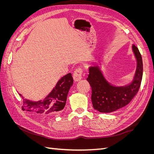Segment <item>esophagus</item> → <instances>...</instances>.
<instances>
[{"instance_id":"esophagus-1","label":"esophagus","mask_w":154,"mask_h":154,"mask_svg":"<svg viewBox=\"0 0 154 154\" xmlns=\"http://www.w3.org/2000/svg\"><path fill=\"white\" fill-rule=\"evenodd\" d=\"M83 74V69L81 67L77 68L73 73V79L75 82L80 81L82 78Z\"/></svg>"}]
</instances>
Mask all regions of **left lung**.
<instances>
[{
  "mask_svg": "<svg viewBox=\"0 0 154 154\" xmlns=\"http://www.w3.org/2000/svg\"><path fill=\"white\" fill-rule=\"evenodd\" d=\"M132 49L137 59V69L134 80L129 85L114 87L106 81L98 67H89L87 80L92 88L93 107L100 112L109 113L128 105L137 93L143 77L142 57L135 45Z\"/></svg>",
  "mask_w": 154,
  "mask_h": 154,
  "instance_id": "left-lung-1",
  "label": "left lung"
}]
</instances>
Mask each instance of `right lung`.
Segmentation results:
<instances>
[{"mask_svg":"<svg viewBox=\"0 0 154 154\" xmlns=\"http://www.w3.org/2000/svg\"><path fill=\"white\" fill-rule=\"evenodd\" d=\"M72 83V74L69 73L60 79L44 101L33 102L22 98V110L41 116L61 111L66 105L68 92ZM19 95L22 96L20 94Z\"/></svg>","mask_w":154,"mask_h":154,"instance_id":"1","label":"right lung"}]
</instances>
